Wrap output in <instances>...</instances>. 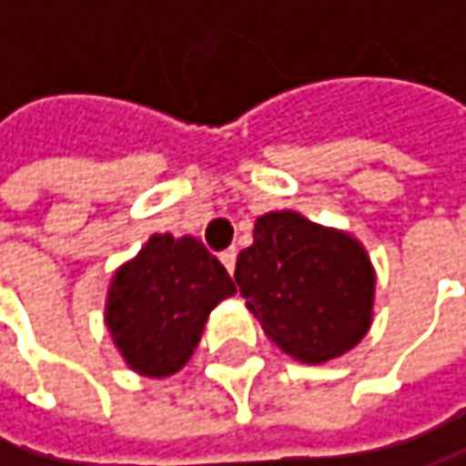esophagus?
Returning <instances> with one entry per match:
<instances>
[{
  "label": "esophagus",
  "mask_w": 466,
  "mask_h": 466,
  "mask_svg": "<svg viewBox=\"0 0 466 466\" xmlns=\"http://www.w3.org/2000/svg\"><path fill=\"white\" fill-rule=\"evenodd\" d=\"M220 262L226 265V271H228V274H235V262H238V248H228V251H223V254H220Z\"/></svg>",
  "instance_id": "1"
}]
</instances>
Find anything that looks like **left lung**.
Instances as JSON below:
<instances>
[{"label": "left lung", "instance_id": "obj_1", "mask_svg": "<svg viewBox=\"0 0 466 466\" xmlns=\"http://www.w3.org/2000/svg\"><path fill=\"white\" fill-rule=\"evenodd\" d=\"M235 279L265 335L299 363L341 358L371 327L378 277L366 248L293 209L257 218Z\"/></svg>", "mask_w": 466, "mask_h": 466}]
</instances>
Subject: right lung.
I'll return each mask as SVG.
<instances>
[{
    "label": "right lung",
    "mask_w": 466,
    "mask_h": 466,
    "mask_svg": "<svg viewBox=\"0 0 466 466\" xmlns=\"http://www.w3.org/2000/svg\"><path fill=\"white\" fill-rule=\"evenodd\" d=\"M238 288L201 240L153 235L122 262L106 296V327L142 378H170L198 347L209 313Z\"/></svg>",
    "instance_id": "right-lung-1"
}]
</instances>
